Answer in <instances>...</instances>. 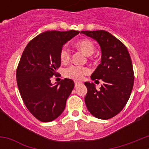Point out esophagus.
I'll return each instance as SVG.
<instances>
[{"label": "esophagus", "mask_w": 149, "mask_h": 149, "mask_svg": "<svg viewBox=\"0 0 149 149\" xmlns=\"http://www.w3.org/2000/svg\"><path fill=\"white\" fill-rule=\"evenodd\" d=\"M80 84H81V83L78 82V81H75V82H74V86H75V87H77Z\"/></svg>", "instance_id": "obj_1"}]
</instances>
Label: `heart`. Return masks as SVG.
I'll use <instances>...</instances> for the list:
<instances>
[{"mask_svg": "<svg viewBox=\"0 0 149 149\" xmlns=\"http://www.w3.org/2000/svg\"><path fill=\"white\" fill-rule=\"evenodd\" d=\"M75 46L87 56H90L93 54L95 50V46L93 41L87 39H83L77 41L75 43ZM60 60L63 63H66L70 60V50L68 49L66 46H64L60 51ZM89 73V68L84 66H78V65H71L70 67L65 68L63 72L65 77L76 80V81H81L84 78V76L88 74Z\"/></svg>", "mask_w": 149, "mask_h": 149, "instance_id": "heart-1", "label": "heart"}]
</instances>
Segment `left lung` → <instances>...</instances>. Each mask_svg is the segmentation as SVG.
Instances as JSON below:
<instances>
[{
    "instance_id": "left-lung-1",
    "label": "left lung",
    "mask_w": 149,
    "mask_h": 149,
    "mask_svg": "<svg viewBox=\"0 0 149 149\" xmlns=\"http://www.w3.org/2000/svg\"><path fill=\"white\" fill-rule=\"evenodd\" d=\"M81 33L93 38L101 47V63L91 79L104 81L98 90L93 83H84L87 88L85 103L95 117L109 119L122 111L132 92L134 74L131 56L126 46L107 31H81Z\"/></svg>"
}]
</instances>
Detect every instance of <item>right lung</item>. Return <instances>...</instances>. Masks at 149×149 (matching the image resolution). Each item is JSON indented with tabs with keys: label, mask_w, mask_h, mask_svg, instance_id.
<instances>
[{
	"label": "right lung",
	"mask_w": 149,
	"mask_h": 149,
	"mask_svg": "<svg viewBox=\"0 0 149 149\" xmlns=\"http://www.w3.org/2000/svg\"><path fill=\"white\" fill-rule=\"evenodd\" d=\"M79 31H46L36 36L24 50L16 70L17 84L24 103L38 119L48 122L63 112L74 84L65 78L53 85L51 78L60 66L63 45Z\"/></svg>",
	"instance_id": "1"
}]
</instances>
